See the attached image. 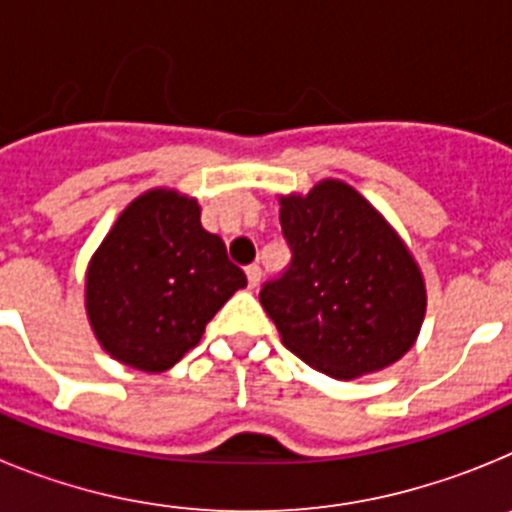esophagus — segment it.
<instances>
[{"label": "esophagus", "instance_id": "34e87169", "mask_svg": "<svg viewBox=\"0 0 512 512\" xmlns=\"http://www.w3.org/2000/svg\"><path fill=\"white\" fill-rule=\"evenodd\" d=\"M246 277H248V287H259L261 277H264V271H261L259 264H251L246 269Z\"/></svg>", "mask_w": 512, "mask_h": 512}]
</instances>
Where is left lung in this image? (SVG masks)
Returning a JSON list of instances; mask_svg holds the SVG:
<instances>
[{
    "mask_svg": "<svg viewBox=\"0 0 512 512\" xmlns=\"http://www.w3.org/2000/svg\"><path fill=\"white\" fill-rule=\"evenodd\" d=\"M292 264L261 305L284 346L333 379L382 372L415 346L428 292L387 217L341 179L279 197Z\"/></svg>",
    "mask_w": 512,
    "mask_h": 512,
    "instance_id": "left-lung-1",
    "label": "left lung"
}]
</instances>
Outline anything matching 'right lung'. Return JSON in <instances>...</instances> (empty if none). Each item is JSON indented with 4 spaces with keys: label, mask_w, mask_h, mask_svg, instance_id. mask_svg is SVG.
Instances as JSON below:
<instances>
[{
    "label": "right lung",
    "mask_w": 512,
    "mask_h": 512,
    "mask_svg": "<svg viewBox=\"0 0 512 512\" xmlns=\"http://www.w3.org/2000/svg\"><path fill=\"white\" fill-rule=\"evenodd\" d=\"M189 194H138L92 253L84 307L94 338L115 361L161 374L202 341L205 325L241 287L220 235L200 223Z\"/></svg>",
    "instance_id": "1"
}]
</instances>
